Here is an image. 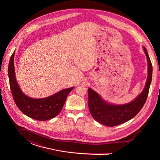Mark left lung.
<instances>
[{"mask_svg": "<svg viewBox=\"0 0 160 160\" xmlns=\"http://www.w3.org/2000/svg\"><path fill=\"white\" fill-rule=\"evenodd\" d=\"M148 63V76L146 85L138 98L124 105H112L101 99L98 93L88 89V105L92 117L99 123L109 127L122 124L136 115L147 100L152 78V65L146 47H143Z\"/></svg>", "mask_w": 160, "mask_h": 160, "instance_id": "left-lung-1", "label": "left lung"}]
</instances>
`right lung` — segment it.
<instances>
[{
    "label": "right lung",
    "mask_w": 160,
    "mask_h": 160,
    "mask_svg": "<svg viewBox=\"0 0 160 160\" xmlns=\"http://www.w3.org/2000/svg\"><path fill=\"white\" fill-rule=\"evenodd\" d=\"M14 51L9 61L8 74L11 93L18 109L28 117L38 121L51 119L59 114L67 95L74 88L61 90L48 98L32 99L24 94L17 83L14 65Z\"/></svg>",
    "instance_id": "obj_1"
}]
</instances>
